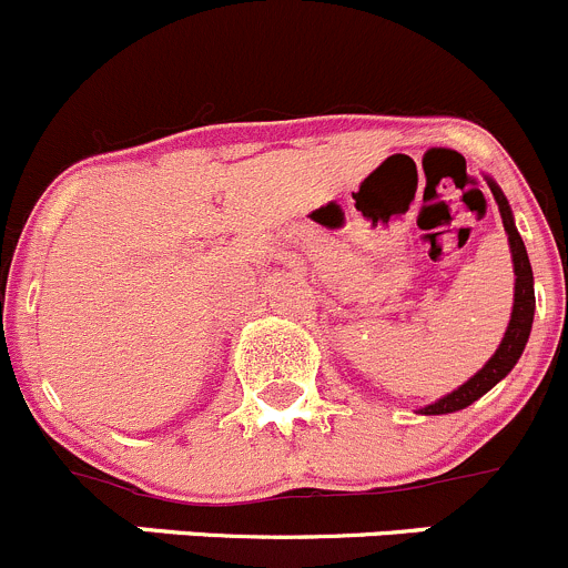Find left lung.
I'll return each mask as SVG.
<instances>
[{"label": "left lung", "mask_w": 568, "mask_h": 568, "mask_svg": "<svg viewBox=\"0 0 568 568\" xmlns=\"http://www.w3.org/2000/svg\"><path fill=\"white\" fill-rule=\"evenodd\" d=\"M491 194L497 200L499 213H503V224H505V233H508L510 241V252H514V272H516V294H514V313H510V324H508V333H505L503 344H499L497 355L469 379V383L460 385L458 390L447 394L444 399L433 402V405L424 407L422 413L427 416H438V413H453V410H464L466 405H471L475 399H480L486 390H491L510 368L516 366V361L521 357L525 352L527 338H530V327H532V311H536V291H532V268L530 261H527V250H525V241H521L519 230H516L514 216H510V207L508 200L503 196V191L497 189V183H491Z\"/></svg>", "instance_id": "8db88e82"}]
</instances>
